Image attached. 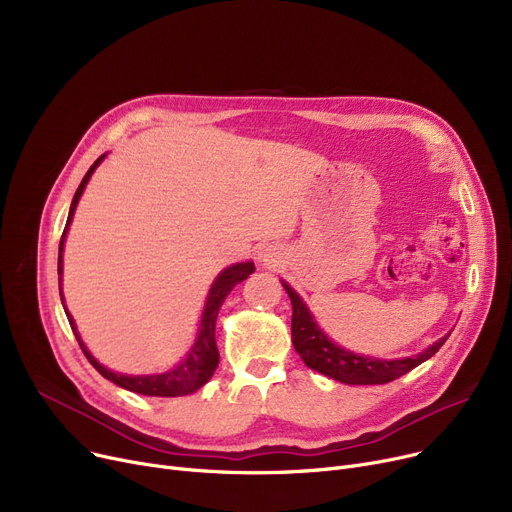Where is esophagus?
I'll list each match as a JSON object with an SVG mask.
<instances>
[{"label":"esophagus","instance_id":"1","mask_svg":"<svg viewBox=\"0 0 512 512\" xmlns=\"http://www.w3.org/2000/svg\"><path fill=\"white\" fill-rule=\"evenodd\" d=\"M261 261H263L265 265H276V263H278V255H276L272 249H265V251L261 253Z\"/></svg>","mask_w":512,"mask_h":512}]
</instances>
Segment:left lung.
Returning <instances> with one entry per match:
<instances>
[{
  "mask_svg": "<svg viewBox=\"0 0 512 512\" xmlns=\"http://www.w3.org/2000/svg\"><path fill=\"white\" fill-rule=\"evenodd\" d=\"M282 286L288 292L290 303H292V344L297 348V353L301 355L307 367L324 373L328 378L338 380L342 384H353V386L388 384L400 378V375L409 373L429 357H434L448 338V336L440 338L438 342L425 348L423 353L407 359L382 361V359L355 355L351 351H344V348L336 346L324 332H321L299 294L294 292L284 280H282Z\"/></svg>",
  "mask_w": 512,
  "mask_h": 512,
  "instance_id": "obj_1",
  "label": "left lung"
}]
</instances>
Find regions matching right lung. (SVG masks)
I'll list each match as a JSON object with an SVG mask.
<instances>
[{"label": "right lung", "instance_id": "add662e5", "mask_svg": "<svg viewBox=\"0 0 512 512\" xmlns=\"http://www.w3.org/2000/svg\"><path fill=\"white\" fill-rule=\"evenodd\" d=\"M105 155L97 157L95 164L89 168V172L85 174L83 182L78 184L76 193H74V199H72V205H70V213H68V222H66V228L62 232V240H60V255H58V274L62 276V251H64V240H66V232H68V226L72 222V215H74V209H76V203L80 199V195H83L85 186L91 178V174L95 172V168L101 164V159ZM255 272V265L253 261H247V263H236V265H230L226 267V270L215 278V282L211 284V290H209V297H207V303H205V309H203V317H201V324H199V336L193 344L191 351H188L186 359L166 371V373H157V375H124V373H116V371H110L107 367H103L89 351L87 346L83 344V340H80L78 332H76V326H74V319L72 315L68 313V309L64 307L66 311V317L70 321V328L80 344V348H83L85 357L89 359V363L103 375L105 380L114 382L116 386L124 388V390H130V392H137V394H145V396H184V394H191L195 390H199L203 384L209 382V378L213 375L215 367H218L220 363V353H218V344H215V319H218V313H220V307L224 303V299L230 294V290L240 284L242 280H247L251 274ZM62 290V288H60ZM60 299H62V305H64V294L60 292Z\"/></svg>", "mask_w": 512, "mask_h": 512}]
</instances>
